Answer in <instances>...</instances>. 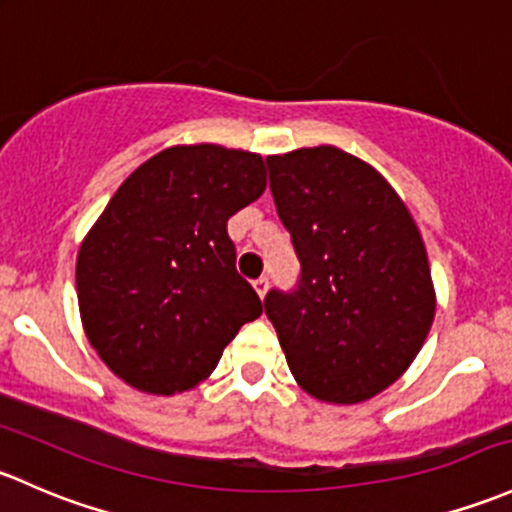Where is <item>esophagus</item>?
Returning a JSON list of instances; mask_svg holds the SVG:
<instances>
[{"instance_id":"obj_1","label":"esophagus","mask_w":512,"mask_h":512,"mask_svg":"<svg viewBox=\"0 0 512 512\" xmlns=\"http://www.w3.org/2000/svg\"><path fill=\"white\" fill-rule=\"evenodd\" d=\"M267 289H270V279H267V277L255 279V292L260 294V299L267 297Z\"/></svg>"}]
</instances>
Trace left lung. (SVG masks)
Returning <instances> with one entry per match:
<instances>
[{"label": "left lung", "mask_w": 512, "mask_h": 512, "mask_svg": "<svg viewBox=\"0 0 512 512\" xmlns=\"http://www.w3.org/2000/svg\"><path fill=\"white\" fill-rule=\"evenodd\" d=\"M267 166L301 262L297 292L265 299L289 370L316 400H370L410 368L437 311L417 223L378 169L331 144Z\"/></svg>", "instance_id": "1"}]
</instances>
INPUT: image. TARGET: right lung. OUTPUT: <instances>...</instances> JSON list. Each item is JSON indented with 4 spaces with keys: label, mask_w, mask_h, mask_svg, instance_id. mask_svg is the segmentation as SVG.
I'll return each mask as SVG.
<instances>
[{
    "label": "right lung",
    "mask_w": 512,
    "mask_h": 512,
    "mask_svg": "<svg viewBox=\"0 0 512 512\" xmlns=\"http://www.w3.org/2000/svg\"><path fill=\"white\" fill-rule=\"evenodd\" d=\"M265 188L260 154L220 144H176L122 181L75 260L85 336L117 378L149 395L191 390L262 314L228 218Z\"/></svg>",
    "instance_id": "1"
}]
</instances>
